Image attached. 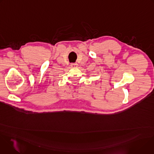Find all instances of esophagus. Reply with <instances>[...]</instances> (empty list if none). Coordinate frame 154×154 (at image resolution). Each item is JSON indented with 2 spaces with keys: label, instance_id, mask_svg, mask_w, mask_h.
<instances>
[{
  "label": "esophagus",
  "instance_id": "1",
  "mask_svg": "<svg viewBox=\"0 0 154 154\" xmlns=\"http://www.w3.org/2000/svg\"><path fill=\"white\" fill-rule=\"evenodd\" d=\"M71 66L72 68H77L78 66V64L77 63H71Z\"/></svg>",
  "mask_w": 154,
  "mask_h": 154
}]
</instances>
